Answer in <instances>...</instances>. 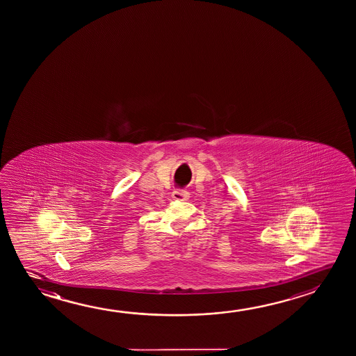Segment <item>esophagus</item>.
<instances>
[{
	"mask_svg": "<svg viewBox=\"0 0 356 356\" xmlns=\"http://www.w3.org/2000/svg\"><path fill=\"white\" fill-rule=\"evenodd\" d=\"M171 197L176 200V201H186L190 197V193L185 188H176L171 193Z\"/></svg>",
	"mask_w": 356,
	"mask_h": 356,
	"instance_id": "1",
	"label": "esophagus"
}]
</instances>
